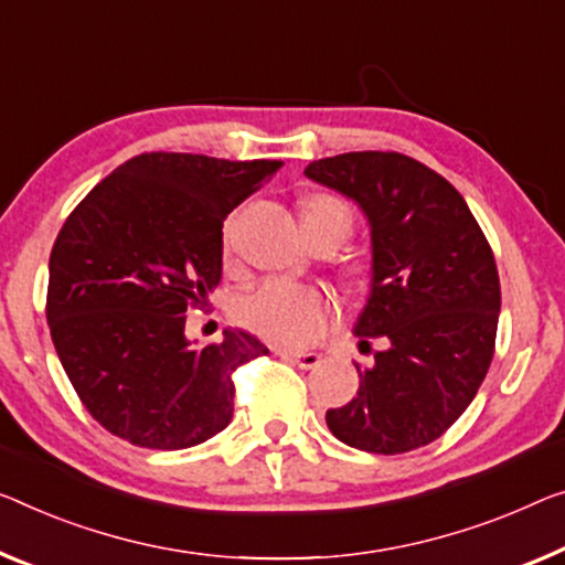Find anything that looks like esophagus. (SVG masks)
Instances as JSON below:
<instances>
[{"instance_id": "1", "label": "esophagus", "mask_w": 565, "mask_h": 565, "mask_svg": "<svg viewBox=\"0 0 565 565\" xmlns=\"http://www.w3.org/2000/svg\"><path fill=\"white\" fill-rule=\"evenodd\" d=\"M276 355H281L284 360H289V363L299 365L301 370H315L319 363H322V355H317V352H294V350H279Z\"/></svg>"}]
</instances>
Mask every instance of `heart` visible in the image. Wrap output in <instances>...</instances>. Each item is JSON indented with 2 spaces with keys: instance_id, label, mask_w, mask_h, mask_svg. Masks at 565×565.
Instances as JSON below:
<instances>
[{
  "instance_id": "1",
  "label": "heart",
  "mask_w": 565,
  "mask_h": 565,
  "mask_svg": "<svg viewBox=\"0 0 565 565\" xmlns=\"http://www.w3.org/2000/svg\"><path fill=\"white\" fill-rule=\"evenodd\" d=\"M301 221L334 225L348 238L352 213L340 198L311 195L301 205ZM235 319L274 344H309L327 332L334 319V301L327 291L291 279H266L235 299Z\"/></svg>"
}]
</instances>
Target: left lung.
<instances>
[{
	"label": "left lung",
	"instance_id": "obj_1",
	"mask_svg": "<svg viewBox=\"0 0 565 565\" xmlns=\"http://www.w3.org/2000/svg\"><path fill=\"white\" fill-rule=\"evenodd\" d=\"M305 174L367 217L373 279L355 334L365 348L375 337L385 344L373 367H358L355 398L327 411V426L360 451L431 444L492 363L500 276L490 243L454 184L398 151H348Z\"/></svg>",
	"mask_w": 565,
	"mask_h": 565
}]
</instances>
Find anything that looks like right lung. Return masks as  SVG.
Here are the masks:
<instances>
[{
	"label": "right lung",
	"instance_id": "right-lung-1",
	"mask_svg": "<svg viewBox=\"0 0 565 565\" xmlns=\"http://www.w3.org/2000/svg\"><path fill=\"white\" fill-rule=\"evenodd\" d=\"M279 167L149 151L67 215L45 315L67 381L106 431L172 451L231 424L233 373L268 348L243 330L195 348L184 315L221 284L223 221Z\"/></svg>",
	"mask_w": 565,
	"mask_h": 565
}]
</instances>
